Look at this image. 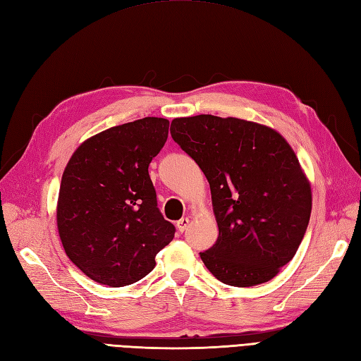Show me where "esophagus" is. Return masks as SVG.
Returning <instances> with one entry per match:
<instances>
[{
    "label": "esophagus",
    "mask_w": 361,
    "mask_h": 361,
    "mask_svg": "<svg viewBox=\"0 0 361 361\" xmlns=\"http://www.w3.org/2000/svg\"><path fill=\"white\" fill-rule=\"evenodd\" d=\"M188 224H190V219L188 217H182L180 221H178V224H176V226H178V230L180 233H183L188 228Z\"/></svg>",
    "instance_id": "34e87169"
}]
</instances>
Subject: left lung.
I'll return each instance as SVG.
<instances>
[{
	"label": "left lung",
	"instance_id": "left-lung-1",
	"mask_svg": "<svg viewBox=\"0 0 361 361\" xmlns=\"http://www.w3.org/2000/svg\"><path fill=\"white\" fill-rule=\"evenodd\" d=\"M170 133L209 183L219 237L202 262L226 285L269 282L295 256L312 208L293 147L268 126L213 114L176 118Z\"/></svg>",
	"mask_w": 361,
	"mask_h": 361
}]
</instances>
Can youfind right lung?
<instances>
[{"mask_svg":"<svg viewBox=\"0 0 361 361\" xmlns=\"http://www.w3.org/2000/svg\"><path fill=\"white\" fill-rule=\"evenodd\" d=\"M169 126V119L144 118L107 128L85 139L66 165L56 204L59 239L94 282H137L173 240L176 230L157 208L148 174Z\"/></svg>","mask_w":361,"mask_h":361,"instance_id":"1","label":"right lung"}]
</instances>
